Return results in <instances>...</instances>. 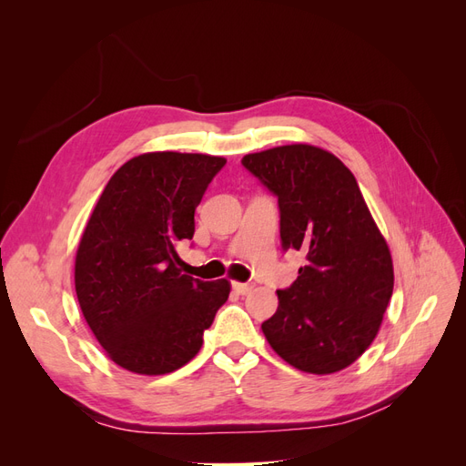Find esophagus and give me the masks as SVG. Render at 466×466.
I'll list each match as a JSON object with an SVG mask.
<instances>
[{
  "label": "esophagus",
  "mask_w": 466,
  "mask_h": 466,
  "mask_svg": "<svg viewBox=\"0 0 466 466\" xmlns=\"http://www.w3.org/2000/svg\"><path fill=\"white\" fill-rule=\"evenodd\" d=\"M233 289L238 293V295H247V293H250L252 289H255V284H243V281H233Z\"/></svg>",
  "instance_id": "esophagus-1"
}]
</instances>
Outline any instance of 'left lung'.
Returning a JSON list of instances; mask_svg holds the SVG:
<instances>
[{
    "label": "left lung",
    "mask_w": 466,
    "mask_h": 466,
    "mask_svg": "<svg viewBox=\"0 0 466 466\" xmlns=\"http://www.w3.org/2000/svg\"><path fill=\"white\" fill-rule=\"evenodd\" d=\"M241 163L278 198L281 247L307 258L298 279L276 291L266 340L305 373L340 371L373 342L394 286L389 247L358 180L307 144L248 153Z\"/></svg>",
    "instance_id": "8db88e82"
}]
</instances>
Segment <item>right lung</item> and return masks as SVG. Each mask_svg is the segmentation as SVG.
Segmentation results:
<instances>
[{"instance_id": "right-lung-1", "label": "right lung", "mask_w": 466, "mask_h": 466, "mask_svg": "<svg viewBox=\"0 0 466 466\" xmlns=\"http://www.w3.org/2000/svg\"><path fill=\"white\" fill-rule=\"evenodd\" d=\"M223 165L202 153L137 155L110 177L93 209L77 247L76 293L98 344L124 370L182 368L229 298L228 279L182 274L177 255Z\"/></svg>"}]
</instances>
